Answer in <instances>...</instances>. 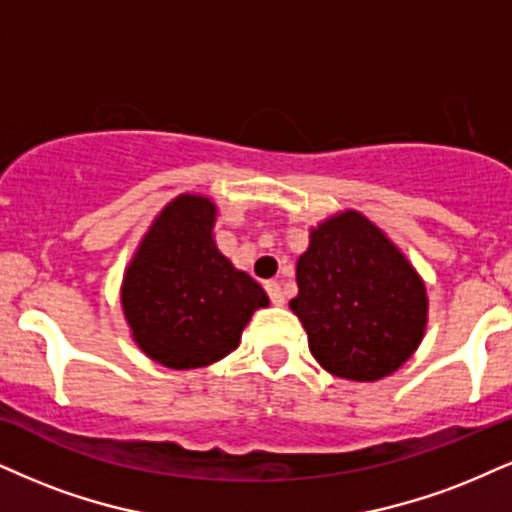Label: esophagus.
<instances>
[{
  "instance_id": "34e87169",
  "label": "esophagus",
  "mask_w": 512,
  "mask_h": 512,
  "mask_svg": "<svg viewBox=\"0 0 512 512\" xmlns=\"http://www.w3.org/2000/svg\"><path fill=\"white\" fill-rule=\"evenodd\" d=\"M266 292L273 304H285V292H282L280 282H266Z\"/></svg>"
}]
</instances>
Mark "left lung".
<instances>
[{
  "label": "left lung",
  "instance_id": "1",
  "mask_svg": "<svg viewBox=\"0 0 512 512\" xmlns=\"http://www.w3.org/2000/svg\"><path fill=\"white\" fill-rule=\"evenodd\" d=\"M289 301L313 358L334 377L375 382L418 351L427 330V287L406 254L361 211L311 227Z\"/></svg>",
  "mask_w": 512,
  "mask_h": 512
}]
</instances>
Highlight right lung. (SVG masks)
<instances>
[{
  "mask_svg": "<svg viewBox=\"0 0 512 512\" xmlns=\"http://www.w3.org/2000/svg\"><path fill=\"white\" fill-rule=\"evenodd\" d=\"M218 206L204 194H180L142 237L121 285L130 334L144 356L170 370L220 361L268 294L232 266L213 239Z\"/></svg>",
  "mask_w": 512,
  "mask_h": 512,
  "instance_id": "right-lung-1",
  "label": "right lung"
}]
</instances>
